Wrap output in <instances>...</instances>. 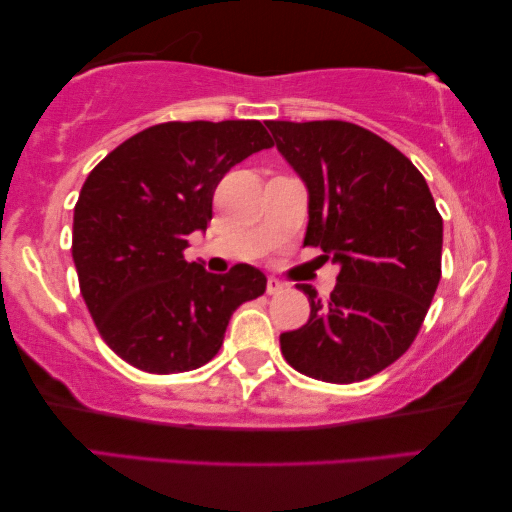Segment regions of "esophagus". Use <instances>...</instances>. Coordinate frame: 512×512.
Here are the masks:
<instances>
[{
    "label": "esophagus",
    "mask_w": 512,
    "mask_h": 512,
    "mask_svg": "<svg viewBox=\"0 0 512 512\" xmlns=\"http://www.w3.org/2000/svg\"><path fill=\"white\" fill-rule=\"evenodd\" d=\"M283 283L279 281V279H274V276H270V279H267V295H279V292H283Z\"/></svg>",
    "instance_id": "1"
}]
</instances>
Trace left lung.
Returning a JSON list of instances; mask_svg holds the SVG:
<instances>
[{
	"label": "left lung",
	"mask_w": 512,
	"mask_h": 512,
	"mask_svg": "<svg viewBox=\"0 0 512 512\" xmlns=\"http://www.w3.org/2000/svg\"><path fill=\"white\" fill-rule=\"evenodd\" d=\"M308 188L304 245L340 274L329 299L308 283L311 317L281 333L297 372L326 383L379 374L413 345L442 274V217L420 170L390 142L342 120L267 122Z\"/></svg>",
	"instance_id": "left-lung-1"
}]
</instances>
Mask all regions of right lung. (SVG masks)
<instances>
[{"label":"right lung","mask_w":512,"mask_h":512,"mask_svg":"<svg viewBox=\"0 0 512 512\" xmlns=\"http://www.w3.org/2000/svg\"><path fill=\"white\" fill-rule=\"evenodd\" d=\"M270 147L258 120L165 122L124 140L88 174L72 258L99 335L129 365L197 370L220 351L233 311L265 292L256 267L211 274L183 249L211 222L224 174Z\"/></svg>","instance_id":"add662e5"}]
</instances>
